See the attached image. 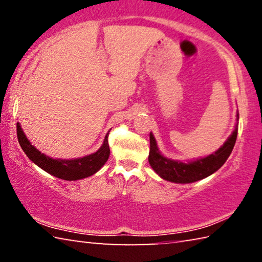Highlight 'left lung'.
<instances>
[{"label": "left lung", "mask_w": 262, "mask_h": 262, "mask_svg": "<svg viewBox=\"0 0 262 262\" xmlns=\"http://www.w3.org/2000/svg\"><path fill=\"white\" fill-rule=\"evenodd\" d=\"M238 119L239 114L237 113V120ZM237 134L238 123H236L233 132L224 142V144L215 152L208 155L206 157L193 159V161L181 162L163 156L157 147L156 139L152 133H150L149 164L154 168V171L164 180L174 184L195 183V181L205 179L215 173L227 162L234 147V143H236Z\"/></svg>", "instance_id": "obj_1"}]
</instances>
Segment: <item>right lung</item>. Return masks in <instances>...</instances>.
I'll use <instances>...</instances> for the list:
<instances>
[{"instance_id":"obj_1","label":"right lung","mask_w":262,"mask_h":262,"mask_svg":"<svg viewBox=\"0 0 262 262\" xmlns=\"http://www.w3.org/2000/svg\"><path fill=\"white\" fill-rule=\"evenodd\" d=\"M17 137H18L21 149L26 156L31 159V162H33L35 165L42 168L47 173L62 180L74 181L88 178L98 172L110 157L108 133L106 134L101 147L96 152L72 159L52 158L39 151L25 136L19 122H17Z\"/></svg>"}]
</instances>
